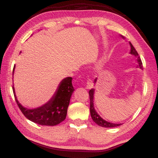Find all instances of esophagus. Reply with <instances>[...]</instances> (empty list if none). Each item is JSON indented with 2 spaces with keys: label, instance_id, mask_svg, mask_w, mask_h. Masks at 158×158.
<instances>
[{
  "label": "esophagus",
  "instance_id": "esophagus-1",
  "mask_svg": "<svg viewBox=\"0 0 158 158\" xmlns=\"http://www.w3.org/2000/svg\"><path fill=\"white\" fill-rule=\"evenodd\" d=\"M93 87V82L90 79L87 80V83H86V88L87 89H91Z\"/></svg>",
  "mask_w": 158,
  "mask_h": 158
}]
</instances>
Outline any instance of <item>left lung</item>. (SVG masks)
<instances>
[{
    "instance_id": "1",
    "label": "left lung",
    "mask_w": 158,
    "mask_h": 158,
    "mask_svg": "<svg viewBox=\"0 0 158 158\" xmlns=\"http://www.w3.org/2000/svg\"><path fill=\"white\" fill-rule=\"evenodd\" d=\"M123 38H124V37L123 36ZM130 45L131 47V50H130V54L132 55H134L137 58V61L139 64V66L140 67V69H142V62L140 57H139V54L137 52H136V49L134 48V46L132 45L130 42ZM97 82V78L95 79L94 82ZM94 89H92L89 90V100H90V114H91V117L92 118V120L94 122L98 125L99 126L103 127H115L120 126L122 124H115V123H109L106 121L105 120H103V118H102L100 117V115L98 114L97 113V111L95 110L94 107Z\"/></svg>"
}]
</instances>
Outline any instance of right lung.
I'll list each match as a JSON object with an SVG mask.
<instances>
[{
    "label": "right lung",
    "mask_w": 158,
    "mask_h": 158,
    "mask_svg": "<svg viewBox=\"0 0 158 158\" xmlns=\"http://www.w3.org/2000/svg\"><path fill=\"white\" fill-rule=\"evenodd\" d=\"M15 68V66L13 73ZM12 89L15 101L25 117L38 125L46 126H55L65 120L70 99L74 91L72 77H67L61 81L55 94L48 102L40 107L28 109L22 106L17 101L14 86Z\"/></svg>",
    "instance_id": "1"
}]
</instances>
